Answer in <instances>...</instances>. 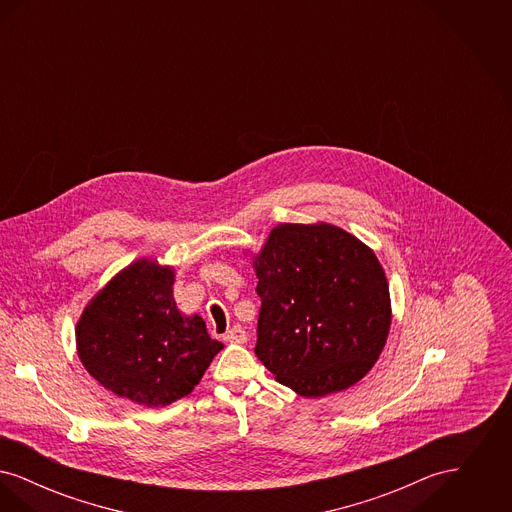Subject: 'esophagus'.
<instances>
[{
  "label": "esophagus",
  "instance_id": "34e87169",
  "mask_svg": "<svg viewBox=\"0 0 512 512\" xmlns=\"http://www.w3.org/2000/svg\"><path fill=\"white\" fill-rule=\"evenodd\" d=\"M224 341H230V343H245L247 341V332L240 324L232 326L226 334H224Z\"/></svg>",
  "mask_w": 512,
  "mask_h": 512
}]
</instances>
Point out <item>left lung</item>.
Segmentation results:
<instances>
[{"label":"left lung","mask_w":512,"mask_h":512,"mask_svg":"<svg viewBox=\"0 0 512 512\" xmlns=\"http://www.w3.org/2000/svg\"><path fill=\"white\" fill-rule=\"evenodd\" d=\"M255 353L303 397L357 384L390 332V288L370 247L338 226L278 224L253 261Z\"/></svg>","instance_id":"8db88e82"}]
</instances>
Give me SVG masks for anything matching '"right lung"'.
Returning a JSON list of instances; mask_svg holds the SVG:
<instances>
[{"instance_id": "add662e5", "label": "right lung", "mask_w": 512, "mask_h": 512, "mask_svg": "<svg viewBox=\"0 0 512 512\" xmlns=\"http://www.w3.org/2000/svg\"><path fill=\"white\" fill-rule=\"evenodd\" d=\"M172 284V268L140 259L90 301L76 324L84 368L103 388L146 407L188 395L222 349L203 318L176 309Z\"/></svg>"}]
</instances>
